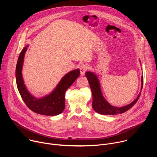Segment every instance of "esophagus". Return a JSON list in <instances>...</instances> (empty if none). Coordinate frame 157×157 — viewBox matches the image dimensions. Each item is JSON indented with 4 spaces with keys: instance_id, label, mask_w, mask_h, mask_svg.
Masks as SVG:
<instances>
[{
    "instance_id": "esophagus-1",
    "label": "esophagus",
    "mask_w": 157,
    "mask_h": 157,
    "mask_svg": "<svg viewBox=\"0 0 157 157\" xmlns=\"http://www.w3.org/2000/svg\"><path fill=\"white\" fill-rule=\"evenodd\" d=\"M88 69V66H87V64H82V65H81L80 66V67H79V70H80V74H81V75H84V73H85V72L87 71V70Z\"/></svg>"
}]
</instances>
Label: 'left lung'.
<instances>
[{
    "label": "left lung",
    "mask_w": 157,
    "mask_h": 157,
    "mask_svg": "<svg viewBox=\"0 0 157 157\" xmlns=\"http://www.w3.org/2000/svg\"><path fill=\"white\" fill-rule=\"evenodd\" d=\"M86 76L89 81V85L93 94V107L96 113L102 114V115H116L119 114H122L125 113L127 110L130 109L134 104H135L140 96L141 92H140L137 98L133 102L129 104L123 106V107H115L110 105L104 98L101 89L99 81L98 76L94 73L91 71H87L86 73ZM144 78L142 76V86L141 90L143 87Z\"/></svg>",
    "instance_id": "left-lung-1"
}]
</instances>
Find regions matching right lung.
<instances>
[{"mask_svg":"<svg viewBox=\"0 0 157 157\" xmlns=\"http://www.w3.org/2000/svg\"><path fill=\"white\" fill-rule=\"evenodd\" d=\"M27 48L28 45L21 50L16 66L15 78L18 92L27 106L34 113L49 116L60 114L65 107V93L79 77V70H73L65 75L50 94L36 98L29 92L22 77L21 71Z\"/></svg>","mask_w":157,"mask_h":157,"instance_id":"right-lung-1","label":"right lung"}]
</instances>
